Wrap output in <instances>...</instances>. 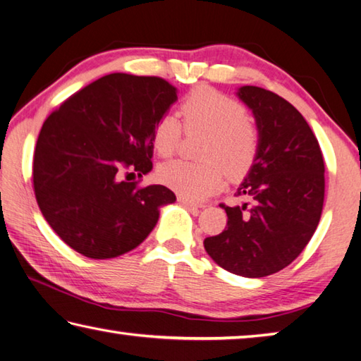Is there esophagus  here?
Instances as JSON below:
<instances>
[{
  "mask_svg": "<svg viewBox=\"0 0 361 361\" xmlns=\"http://www.w3.org/2000/svg\"><path fill=\"white\" fill-rule=\"evenodd\" d=\"M178 202H181L183 204H186V207H190V208H202L203 207L200 202L189 199V197H185V195H178Z\"/></svg>",
  "mask_w": 361,
  "mask_h": 361,
  "instance_id": "obj_1",
  "label": "esophagus"
}]
</instances>
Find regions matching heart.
<instances>
[{"instance_id": "b5f03b06", "label": "heart", "mask_w": 361, "mask_h": 361, "mask_svg": "<svg viewBox=\"0 0 361 361\" xmlns=\"http://www.w3.org/2000/svg\"><path fill=\"white\" fill-rule=\"evenodd\" d=\"M186 133H204L202 162L169 161L158 167L162 185L190 199H203L221 190L231 176H241L257 159L259 130L247 116L243 103L209 87H197L180 104ZM178 118L166 114L153 128V147L159 157L169 158L178 150L183 136Z\"/></svg>"}]
</instances>
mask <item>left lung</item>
<instances>
[{
    "label": "left lung",
    "mask_w": 361,
    "mask_h": 361,
    "mask_svg": "<svg viewBox=\"0 0 361 361\" xmlns=\"http://www.w3.org/2000/svg\"><path fill=\"white\" fill-rule=\"evenodd\" d=\"M238 95L257 118V159L236 190L245 202L221 203L227 227L203 244L225 271L258 279L291 264L314 235L326 167L319 142L291 103L257 86H244Z\"/></svg>",
    "instance_id": "left-lung-1"
}]
</instances>
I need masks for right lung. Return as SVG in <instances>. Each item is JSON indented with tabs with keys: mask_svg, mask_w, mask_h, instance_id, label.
Masks as SVG:
<instances>
[{
	"mask_svg": "<svg viewBox=\"0 0 361 361\" xmlns=\"http://www.w3.org/2000/svg\"><path fill=\"white\" fill-rule=\"evenodd\" d=\"M175 102L176 89L159 76L111 73L47 117L32 159L35 200L78 253L106 259L136 249L159 207L176 200L166 186L123 180L152 171L154 123Z\"/></svg>",
	"mask_w": 361,
	"mask_h": 361,
	"instance_id": "right-lung-1",
	"label": "right lung"
}]
</instances>
